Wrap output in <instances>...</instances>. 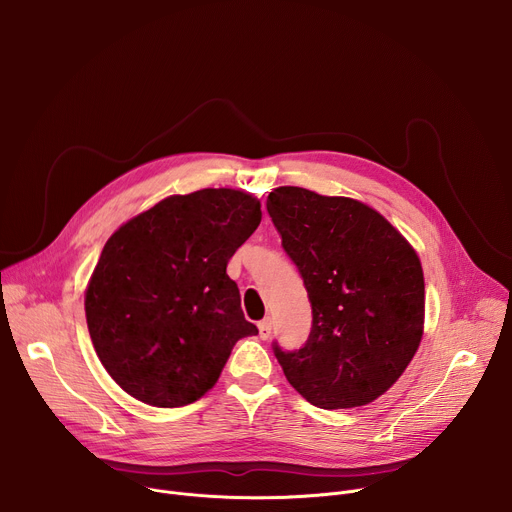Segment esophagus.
Instances as JSON below:
<instances>
[{
  "label": "esophagus",
  "instance_id": "34e87169",
  "mask_svg": "<svg viewBox=\"0 0 512 512\" xmlns=\"http://www.w3.org/2000/svg\"><path fill=\"white\" fill-rule=\"evenodd\" d=\"M257 326H259V336H261L263 340L271 338V318H265V320H261Z\"/></svg>",
  "mask_w": 512,
  "mask_h": 512
}]
</instances>
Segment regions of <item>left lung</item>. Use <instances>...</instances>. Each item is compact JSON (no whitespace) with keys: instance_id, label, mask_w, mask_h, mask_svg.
<instances>
[{"instance_id":"obj_1","label":"left lung","mask_w":512,"mask_h":512,"mask_svg":"<svg viewBox=\"0 0 512 512\" xmlns=\"http://www.w3.org/2000/svg\"><path fill=\"white\" fill-rule=\"evenodd\" d=\"M267 212L312 304L298 350L273 352L320 409L375 401L407 369L423 334L425 283L417 253L371 206L298 186L269 192Z\"/></svg>"}]
</instances>
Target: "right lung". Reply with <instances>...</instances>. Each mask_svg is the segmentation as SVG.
I'll return each instance as SVG.
<instances>
[{"label":"right lung","instance_id":"add662e5","mask_svg":"<svg viewBox=\"0 0 512 512\" xmlns=\"http://www.w3.org/2000/svg\"><path fill=\"white\" fill-rule=\"evenodd\" d=\"M261 223L247 192L170 196L105 243L85 312L99 360L137 401L182 407L221 377L237 340L259 330L227 263Z\"/></svg>","mask_w":512,"mask_h":512}]
</instances>
